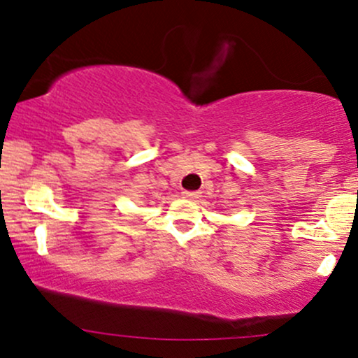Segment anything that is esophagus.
<instances>
[{"label": "esophagus", "mask_w": 358, "mask_h": 358, "mask_svg": "<svg viewBox=\"0 0 358 358\" xmlns=\"http://www.w3.org/2000/svg\"><path fill=\"white\" fill-rule=\"evenodd\" d=\"M183 196H185V199L193 200V199H199L200 193H199V192H190V190H187V192H183Z\"/></svg>", "instance_id": "obj_1"}]
</instances>
